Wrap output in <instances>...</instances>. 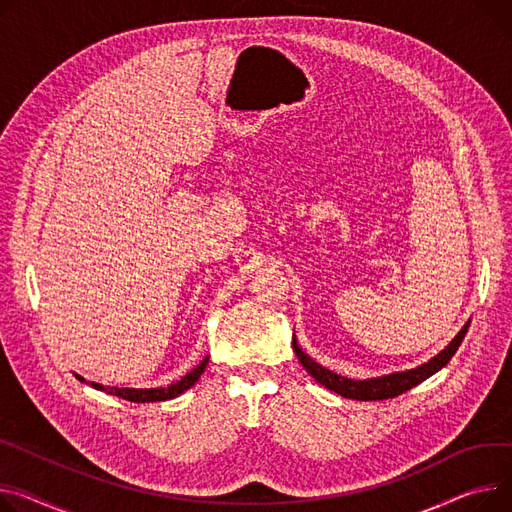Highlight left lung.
<instances>
[{
    "mask_svg": "<svg viewBox=\"0 0 512 512\" xmlns=\"http://www.w3.org/2000/svg\"><path fill=\"white\" fill-rule=\"evenodd\" d=\"M467 327H469V321L451 339V344L445 350H440L428 362H424L416 368H410V370L389 372V374H383V377H370V379H348V377H342V374H337V372L325 368L323 364L313 360L309 354L302 352V348L296 342V335L292 337V348H294L300 364L306 368V372H309L311 377L317 383H321L323 387L339 393L342 397H348V399L377 401V399H391V397H397L405 391H410L412 387H416V385L424 383L428 377H432V374L438 372L442 366H447L449 360L455 356L457 348L461 346L463 337L467 333Z\"/></svg>",
    "mask_w": 512,
    "mask_h": 512,
    "instance_id": "8db88e82",
    "label": "left lung"
}]
</instances>
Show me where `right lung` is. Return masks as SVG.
<instances>
[{
	"instance_id": "1",
	"label": "right lung",
	"mask_w": 512,
	"mask_h": 512,
	"mask_svg": "<svg viewBox=\"0 0 512 512\" xmlns=\"http://www.w3.org/2000/svg\"><path fill=\"white\" fill-rule=\"evenodd\" d=\"M208 360H210V358L206 356L191 372H187L181 381H177V383H173V385H168V387H156V389H127V387H105V385H98V383H90V385H92L94 389H100V391H105V393H109V395H117V397H123V399H127V401H135V403L166 401V399H175V397H179L181 393H185L187 389H191V387L199 381L203 370H206ZM74 374H76V372H74ZM76 379L82 381V383H86V379H82L80 374H76Z\"/></svg>"
}]
</instances>
